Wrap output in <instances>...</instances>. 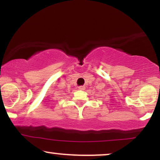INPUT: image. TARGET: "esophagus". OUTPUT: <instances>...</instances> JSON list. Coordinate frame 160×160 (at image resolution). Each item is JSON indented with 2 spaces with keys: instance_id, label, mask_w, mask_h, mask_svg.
<instances>
[{
  "instance_id": "obj_1",
  "label": "esophagus",
  "mask_w": 160,
  "mask_h": 160,
  "mask_svg": "<svg viewBox=\"0 0 160 160\" xmlns=\"http://www.w3.org/2000/svg\"><path fill=\"white\" fill-rule=\"evenodd\" d=\"M78 89H80V90H84V89H85V87H84V86H80V87H78Z\"/></svg>"
}]
</instances>
